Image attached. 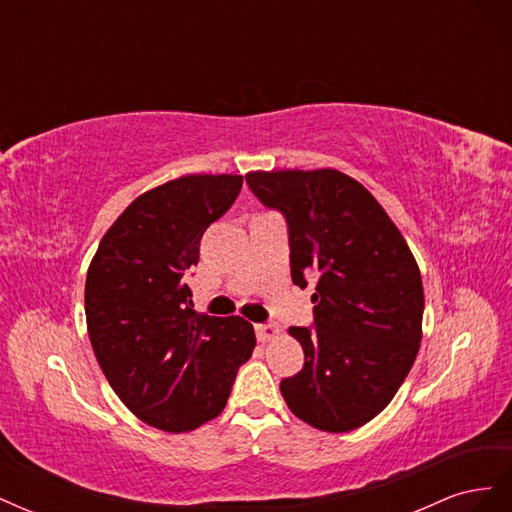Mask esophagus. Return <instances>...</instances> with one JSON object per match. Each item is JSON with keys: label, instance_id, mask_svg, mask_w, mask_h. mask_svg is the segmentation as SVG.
<instances>
[{"label": "esophagus", "instance_id": "obj_1", "mask_svg": "<svg viewBox=\"0 0 512 512\" xmlns=\"http://www.w3.org/2000/svg\"><path fill=\"white\" fill-rule=\"evenodd\" d=\"M280 335V329H277V324L267 322V324H256V337L258 342H269V339H275Z\"/></svg>", "mask_w": 512, "mask_h": 512}]
</instances>
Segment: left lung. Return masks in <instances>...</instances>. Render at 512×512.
<instances>
[{
  "instance_id": "1",
  "label": "left lung",
  "mask_w": 512,
  "mask_h": 512,
  "mask_svg": "<svg viewBox=\"0 0 512 512\" xmlns=\"http://www.w3.org/2000/svg\"><path fill=\"white\" fill-rule=\"evenodd\" d=\"M288 224L290 275L312 294L314 329L290 327L305 363L280 391L301 421L344 433L395 397L416 359L423 282L406 239L359 181L333 168L247 173Z\"/></svg>"
}]
</instances>
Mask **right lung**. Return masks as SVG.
<instances>
[{
    "label": "right lung",
    "instance_id": "right-lung-1",
    "mask_svg": "<svg viewBox=\"0 0 512 512\" xmlns=\"http://www.w3.org/2000/svg\"><path fill=\"white\" fill-rule=\"evenodd\" d=\"M241 175H185L138 196L106 230L85 284L87 331L119 399L143 423L192 431L218 416L256 346L241 316L196 314L185 275Z\"/></svg>",
    "mask_w": 512,
    "mask_h": 512
}]
</instances>
